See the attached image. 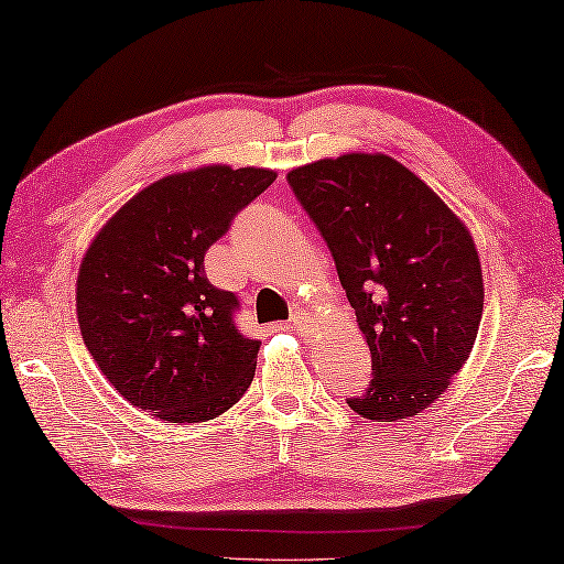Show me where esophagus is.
<instances>
[{
    "instance_id": "obj_1",
    "label": "esophagus",
    "mask_w": 564,
    "mask_h": 564,
    "mask_svg": "<svg viewBox=\"0 0 564 564\" xmlns=\"http://www.w3.org/2000/svg\"><path fill=\"white\" fill-rule=\"evenodd\" d=\"M290 325L294 327V329H307V325H310V317L307 315H304V312L302 310H294L292 312V317H290Z\"/></svg>"
}]
</instances>
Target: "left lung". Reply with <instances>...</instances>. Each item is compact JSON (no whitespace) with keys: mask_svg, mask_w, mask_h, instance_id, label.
Returning a JSON list of instances; mask_svg holds the SVG:
<instances>
[{"mask_svg":"<svg viewBox=\"0 0 564 564\" xmlns=\"http://www.w3.org/2000/svg\"><path fill=\"white\" fill-rule=\"evenodd\" d=\"M372 355V380L347 404L375 422L430 408L467 362L485 284L465 221L387 154L352 152L292 170Z\"/></svg>","mask_w":564,"mask_h":564,"instance_id":"obj_1","label":"left lung"}]
</instances>
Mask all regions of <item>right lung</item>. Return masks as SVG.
Instances as JSON below:
<instances>
[{
  "instance_id": "right-lung-1",
  "label": "right lung",
  "mask_w": 564,
  "mask_h": 564,
  "mask_svg": "<svg viewBox=\"0 0 564 564\" xmlns=\"http://www.w3.org/2000/svg\"><path fill=\"white\" fill-rule=\"evenodd\" d=\"M274 180L229 164L170 174L91 239L77 276L82 339L134 408L207 422L252 384L260 343L235 327L239 302L207 280L205 254Z\"/></svg>"
}]
</instances>
